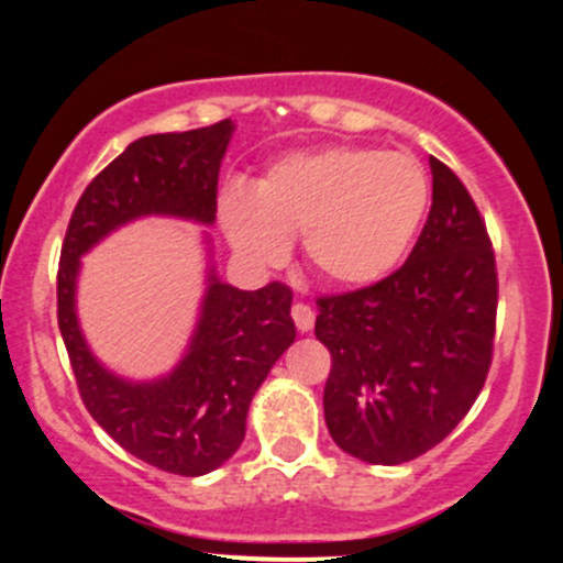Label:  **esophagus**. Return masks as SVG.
Listing matches in <instances>:
<instances>
[{
	"mask_svg": "<svg viewBox=\"0 0 563 563\" xmlns=\"http://www.w3.org/2000/svg\"><path fill=\"white\" fill-rule=\"evenodd\" d=\"M290 318H294L296 328H299L301 333H307V331H312V325H314V309L309 307V303L296 301L294 307H290Z\"/></svg>",
	"mask_w": 563,
	"mask_h": 563,
	"instance_id": "34e87169",
	"label": "esophagus"
}]
</instances>
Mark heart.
<instances>
[{
	"label": "heart",
	"mask_w": 563,
	"mask_h": 563,
	"mask_svg": "<svg viewBox=\"0 0 563 563\" xmlns=\"http://www.w3.org/2000/svg\"><path fill=\"white\" fill-rule=\"evenodd\" d=\"M426 203L429 179L416 158L339 145L277 161L254 192L232 187L219 217L243 260L283 262L301 232L314 273L335 286H367L402 260Z\"/></svg>",
	"instance_id": "1"
}]
</instances>
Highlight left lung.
<instances>
[{"instance_id": "8db88e82", "label": "left lung", "mask_w": 563, "mask_h": 563, "mask_svg": "<svg viewBox=\"0 0 563 563\" xmlns=\"http://www.w3.org/2000/svg\"><path fill=\"white\" fill-rule=\"evenodd\" d=\"M429 164L431 211L402 267L318 299L314 335L331 352L328 431L376 466L437 448L493 365L497 269L487 224L457 174L434 156Z\"/></svg>"}]
</instances>
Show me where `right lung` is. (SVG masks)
Masks as SVG:
<instances>
[{
	"label": "right lung",
	"mask_w": 563,
	"mask_h": 563,
	"mask_svg": "<svg viewBox=\"0 0 563 563\" xmlns=\"http://www.w3.org/2000/svg\"><path fill=\"white\" fill-rule=\"evenodd\" d=\"M232 121L190 132L147 134L113 158L70 214L57 269V325L84 407L126 452L161 471L200 476L235 455L256 389L294 344L290 294L283 283L241 290L209 273L190 346L169 376L126 380L106 371L76 318L81 254L132 219L161 214L214 224L219 166Z\"/></svg>",
	"instance_id": "right-lung-1"
}]
</instances>
